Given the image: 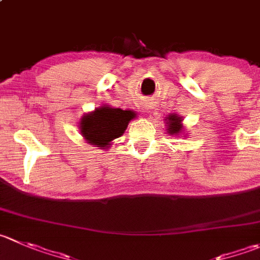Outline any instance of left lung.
<instances>
[{"label":"left lung","instance_id":"obj_1","mask_svg":"<svg viewBox=\"0 0 260 260\" xmlns=\"http://www.w3.org/2000/svg\"><path fill=\"white\" fill-rule=\"evenodd\" d=\"M166 132L171 136H179L180 133L184 135V127H183V118L178 114H169L166 117Z\"/></svg>","mask_w":260,"mask_h":260}]
</instances>
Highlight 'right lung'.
Returning a JSON list of instances; mask_svg holds the SVG:
<instances>
[{
  "label": "right lung",
  "mask_w": 260,
  "mask_h": 260,
  "mask_svg": "<svg viewBox=\"0 0 260 260\" xmlns=\"http://www.w3.org/2000/svg\"><path fill=\"white\" fill-rule=\"evenodd\" d=\"M137 117L133 110H123L108 104L85 113L79 122V129L84 140L99 148H109L115 138L120 137L132 119Z\"/></svg>",
  "instance_id": "1"
}]
</instances>
